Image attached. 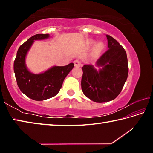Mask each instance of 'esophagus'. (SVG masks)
I'll return each instance as SVG.
<instances>
[{
	"label": "esophagus",
	"mask_w": 153,
	"mask_h": 153,
	"mask_svg": "<svg viewBox=\"0 0 153 153\" xmlns=\"http://www.w3.org/2000/svg\"><path fill=\"white\" fill-rule=\"evenodd\" d=\"M74 65L76 67H79L82 65V61L79 60V59H76V60L74 61Z\"/></svg>",
	"instance_id": "34e87169"
}]
</instances>
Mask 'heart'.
<instances>
[{"mask_svg":"<svg viewBox=\"0 0 153 153\" xmlns=\"http://www.w3.org/2000/svg\"><path fill=\"white\" fill-rule=\"evenodd\" d=\"M93 44H94V42H90V45H93ZM101 48H102V45H100V44H98V45L97 46V47H96V48H97V51H99Z\"/></svg>","mask_w":153,"mask_h":153,"instance_id":"b5f03b06","label":"heart"}]
</instances>
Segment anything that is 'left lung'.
I'll return each mask as SVG.
<instances>
[{"instance_id": "8db88e82", "label": "left lung", "mask_w": 153, "mask_h": 153, "mask_svg": "<svg viewBox=\"0 0 153 153\" xmlns=\"http://www.w3.org/2000/svg\"><path fill=\"white\" fill-rule=\"evenodd\" d=\"M106 36L108 49L97 61V66L102 68L97 71L92 65L82 67V92L96 102L115 99L120 94L128 75L125 49L111 36Z\"/></svg>"}]
</instances>
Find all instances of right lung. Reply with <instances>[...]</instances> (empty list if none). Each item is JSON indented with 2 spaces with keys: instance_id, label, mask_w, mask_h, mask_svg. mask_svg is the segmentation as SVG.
Returning <instances> with one entry per match:
<instances>
[{
  "instance_id": "1",
  "label": "right lung",
  "mask_w": 153,
  "mask_h": 153,
  "mask_svg": "<svg viewBox=\"0 0 153 153\" xmlns=\"http://www.w3.org/2000/svg\"><path fill=\"white\" fill-rule=\"evenodd\" d=\"M49 34H36L19 46L14 61V72L17 86L25 95L34 100H44L55 97L61 88L65 78L74 68L71 63L65 66H54L42 74L28 70L25 56L34 40L47 39Z\"/></svg>"
}]
</instances>
